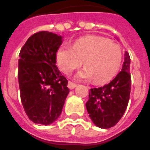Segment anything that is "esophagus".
Segmentation results:
<instances>
[{
	"instance_id": "obj_1",
	"label": "esophagus",
	"mask_w": 150,
	"mask_h": 150,
	"mask_svg": "<svg viewBox=\"0 0 150 150\" xmlns=\"http://www.w3.org/2000/svg\"><path fill=\"white\" fill-rule=\"evenodd\" d=\"M76 86H77V85L75 84V83H71V82H69L68 84H67V87H68V88L70 90H72V89L75 88H76Z\"/></svg>"
}]
</instances>
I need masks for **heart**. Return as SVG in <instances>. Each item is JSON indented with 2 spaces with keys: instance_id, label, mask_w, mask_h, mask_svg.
Instances as JSON below:
<instances>
[{
  "instance_id": "heart-1",
  "label": "heart",
  "mask_w": 150,
  "mask_h": 150,
  "mask_svg": "<svg viewBox=\"0 0 150 150\" xmlns=\"http://www.w3.org/2000/svg\"><path fill=\"white\" fill-rule=\"evenodd\" d=\"M59 69L70 75L82 64L84 68L75 75L77 80L103 84L112 79L119 71L122 62V50L117 43L100 36L80 38L71 46H60L55 54Z\"/></svg>"
}]
</instances>
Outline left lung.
<instances>
[{
    "label": "left lung",
    "instance_id": "obj_1",
    "mask_svg": "<svg viewBox=\"0 0 150 150\" xmlns=\"http://www.w3.org/2000/svg\"><path fill=\"white\" fill-rule=\"evenodd\" d=\"M130 57L125 53L121 71L104 87L91 88L86 108L90 118L101 129L116 125L125 112L131 90Z\"/></svg>",
    "mask_w": 150,
    "mask_h": 150
}]
</instances>
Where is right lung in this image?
Returning <instances> with one entry per match:
<instances>
[{"label":"right lung","instance_id":"obj_1","mask_svg":"<svg viewBox=\"0 0 150 150\" xmlns=\"http://www.w3.org/2000/svg\"><path fill=\"white\" fill-rule=\"evenodd\" d=\"M62 37L41 31L28 38L18 60V82L25 112L35 124L49 125L59 118L70 90L56 67Z\"/></svg>","mask_w":150,"mask_h":150}]
</instances>
